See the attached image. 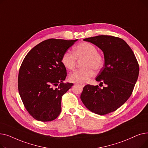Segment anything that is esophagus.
Segmentation results:
<instances>
[{
    "mask_svg": "<svg viewBox=\"0 0 148 148\" xmlns=\"http://www.w3.org/2000/svg\"><path fill=\"white\" fill-rule=\"evenodd\" d=\"M80 85H81L82 86H83V87H84V86H85V84H84V83H79Z\"/></svg>",
    "mask_w": 148,
    "mask_h": 148,
    "instance_id": "34e87169",
    "label": "esophagus"
}]
</instances>
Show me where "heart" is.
<instances>
[{
    "instance_id": "1",
    "label": "heart",
    "mask_w": 148,
    "mask_h": 148,
    "mask_svg": "<svg viewBox=\"0 0 148 148\" xmlns=\"http://www.w3.org/2000/svg\"><path fill=\"white\" fill-rule=\"evenodd\" d=\"M82 65L83 68L77 69L69 76V80L72 82L84 83L94 75V69L96 71L101 69L104 65V57L97 51L96 47L91 43L84 42L74 48V52L66 51L61 58L62 65L68 70L75 68L77 59H82Z\"/></svg>"
}]
</instances>
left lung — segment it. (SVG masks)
Here are the masks:
<instances>
[{"mask_svg":"<svg viewBox=\"0 0 148 148\" xmlns=\"http://www.w3.org/2000/svg\"><path fill=\"white\" fill-rule=\"evenodd\" d=\"M96 45L104 55V66L96 80L106 84H87L80 96L84 106L93 113L105 115L118 109L130 97L138 79L139 65L134 54L122 39L99 35L83 40Z\"/></svg>","mask_w":148,"mask_h":148,"instance_id":"left-lung-1","label":"left lung"}]
</instances>
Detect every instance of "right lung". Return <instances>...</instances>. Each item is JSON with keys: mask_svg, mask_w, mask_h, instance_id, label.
<instances>
[{"mask_svg": "<svg viewBox=\"0 0 148 148\" xmlns=\"http://www.w3.org/2000/svg\"><path fill=\"white\" fill-rule=\"evenodd\" d=\"M77 41L45 40L23 60L18 77L19 94L26 109L36 120L51 121L60 114L62 97L73 85L63 82L67 73L61 58Z\"/></svg>", "mask_w": 148, "mask_h": 148, "instance_id": "obj_1", "label": "right lung"}]
</instances>
